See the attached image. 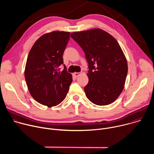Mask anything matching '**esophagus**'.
<instances>
[{
  "label": "esophagus",
  "instance_id": "34e87169",
  "mask_svg": "<svg viewBox=\"0 0 154 154\" xmlns=\"http://www.w3.org/2000/svg\"><path fill=\"white\" fill-rule=\"evenodd\" d=\"M80 74H81V72H74V73L73 74V75H74L75 77H79Z\"/></svg>",
  "mask_w": 154,
  "mask_h": 154
}]
</instances>
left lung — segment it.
Listing matches in <instances>:
<instances>
[{
  "instance_id": "8db88e82",
  "label": "left lung",
  "mask_w": 154,
  "mask_h": 154,
  "mask_svg": "<svg viewBox=\"0 0 154 154\" xmlns=\"http://www.w3.org/2000/svg\"><path fill=\"white\" fill-rule=\"evenodd\" d=\"M71 37L83 49L88 63L86 96L97 105L113 103L123 90L128 72L127 60L118 42L99 29L72 33Z\"/></svg>"
}]
</instances>
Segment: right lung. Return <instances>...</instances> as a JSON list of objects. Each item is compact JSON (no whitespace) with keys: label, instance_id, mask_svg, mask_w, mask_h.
Instances as JSON below:
<instances>
[{"label":"right lung","instance_id":"1","mask_svg":"<svg viewBox=\"0 0 154 154\" xmlns=\"http://www.w3.org/2000/svg\"><path fill=\"white\" fill-rule=\"evenodd\" d=\"M69 35V32L59 31L43 35L34 43L27 57L24 75L29 91L36 101L48 107L65 99L72 82L63 58ZM61 65L64 69L59 72Z\"/></svg>","mask_w":154,"mask_h":154}]
</instances>
